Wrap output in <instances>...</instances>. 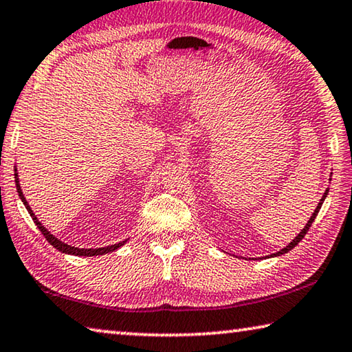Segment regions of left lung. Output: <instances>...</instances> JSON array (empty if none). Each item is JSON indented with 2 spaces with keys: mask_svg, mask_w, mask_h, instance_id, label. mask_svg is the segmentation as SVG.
Wrapping results in <instances>:
<instances>
[{
  "mask_svg": "<svg viewBox=\"0 0 352 352\" xmlns=\"http://www.w3.org/2000/svg\"><path fill=\"white\" fill-rule=\"evenodd\" d=\"M327 191H329V189H327ZM327 191L324 192V196H322V199L320 200V204H318V206H316V210H315V213H314V214H311V217H310V221H309V222H307V226H305V227L302 228V232H300V233H299V235H298L296 238H294V239H293V241H292V243H289L287 248H283L282 250H278V252H276V254H272V256H277V255L287 254V252H288V250H292V249H293L294 246H298V243L300 241V239H302V238L305 236V233H307V232H309V228L311 227V224H314V221H315V217H316V214H318V211H320V208H321V205H322V202H324V199H326V196H327Z\"/></svg>",
  "mask_w": 352,
  "mask_h": 352,
  "instance_id": "1",
  "label": "left lung"
}]
</instances>
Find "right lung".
Here are the masks:
<instances>
[{
  "instance_id": "right-lung-1",
  "label": "right lung",
  "mask_w": 352,
  "mask_h": 352,
  "mask_svg": "<svg viewBox=\"0 0 352 352\" xmlns=\"http://www.w3.org/2000/svg\"><path fill=\"white\" fill-rule=\"evenodd\" d=\"M15 185H16V192H19V196H20V199H21V202L25 204V206H26V210H28V213L31 214V217H32V221L36 222V226L38 227V230L42 232V235L47 238V241L52 244L53 248H56L58 250H60V252H64V254H72V255H80V256H94V255H103V254H108V252H113V250H116V249H119L122 244H124L125 241H122V243H117V244H113V246H108V248H98V249H80V248H74V246H69V244H65V243H63V241H59L58 238L56 236H53L52 233H50L45 227H43L41 222H38V219L36 217V214L32 213V210L30 208V205H28V202H26V199H25V196H23V191H21V188H20V183H19V175H16V169H15Z\"/></svg>"
}]
</instances>
